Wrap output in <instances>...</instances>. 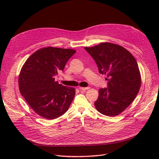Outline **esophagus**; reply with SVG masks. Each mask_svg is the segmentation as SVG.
Masks as SVG:
<instances>
[{
  "mask_svg": "<svg viewBox=\"0 0 159 159\" xmlns=\"http://www.w3.org/2000/svg\"><path fill=\"white\" fill-rule=\"evenodd\" d=\"M89 88H90L89 87H86V88H82V87H80V88H79V89H80V91H85V90L89 89Z\"/></svg>",
  "mask_w": 159,
  "mask_h": 159,
  "instance_id": "esophagus-1",
  "label": "esophagus"
}]
</instances>
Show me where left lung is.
<instances>
[{
	"label": "left lung",
	"instance_id": "1",
	"mask_svg": "<svg viewBox=\"0 0 159 159\" xmlns=\"http://www.w3.org/2000/svg\"><path fill=\"white\" fill-rule=\"evenodd\" d=\"M84 48L95 60L99 73L107 76V88L98 90L97 110L106 116L119 115L134 101L140 88L135 57L121 46L110 43Z\"/></svg>",
	"mask_w": 159,
	"mask_h": 159
}]
</instances>
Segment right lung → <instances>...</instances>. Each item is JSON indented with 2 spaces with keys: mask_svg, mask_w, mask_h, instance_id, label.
<instances>
[{
  "mask_svg": "<svg viewBox=\"0 0 159 159\" xmlns=\"http://www.w3.org/2000/svg\"><path fill=\"white\" fill-rule=\"evenodd\" d=\"M76 51L53 47L41 48L24 64L19 76V90L37 114L47 119L64 115L72 102L75 89L58 84L55 77L63 71Z\"/></svg>",
  "mask_w": 159,
  "mask_h": 159,
  "instance_id": "1",
  "label": "right lung"
}]
</instances>
